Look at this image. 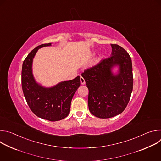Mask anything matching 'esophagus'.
Segmentation results:
<instances>
[{
	"instance_id": "1",
	"label": "esophagus",
	"mask_w": 161,
	"mask_h": 161,
	"mask_svg": "<svg viewBox=\"0 0 161 161\" xmlns=\"http://www.w3.org/2000/svg\"><path fill=\"white\" fill-rule=\"evenodd\" d=\"M80 82H81V85H85V81L84 78L82 76L80 77Z\"/></svg>"
}]
</instances>
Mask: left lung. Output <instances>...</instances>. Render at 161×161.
<instances>
[{
	"instance_id": "obj_1",
	"label": "left lung",
	"mask_w": 161,
	"mask_h": 161,
	"mask_svg": "<svg viewBox=\"0 0 161 161\" xmlns=\"http://www.w3.org/2000/svg\"><path fill=\"white\" fill-rule=\"evenodd\" d=\"M110 57L81 74L88 88L90 113L100 119L117 116L125 109L133 88L132 60L120 46L111 44ZM118 67L117 72H113Z\"/></svg>"
}]
</instances>
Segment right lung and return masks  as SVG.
I'll return each instance as SVG.
<instances>
[{
    "mask_svg": "<svg viewBox=\"0 0 161 161\" xmlns=\"http://www.w3.org/2000/svg\"><path fill=\"white\" fill-rule=\"evenodd\" d=\"M52 43L41 44L27 55L22 65L21 85L26 101L31 111L39 118L52 122L65 119L70 112L73 96L80 86V77L61 81L51 87L38 83L33 75V59L39 48Z\"/></svg>",
    "mask_w": 161,
    "mask_h": 161,
    "instance_id": "right-lung-1",
    "label": "right lung"
}]
</instances>
